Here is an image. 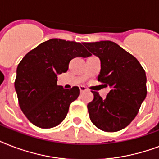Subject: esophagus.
<instances>
[{
    "label": "esophagus",
    "mask_w": 159,
    "mask_h": 159,
    "mask_svg": "<svg viewBox=\"0 0 159 159\" xmlns=\"http://www.w3.org/2000/svg\"><path fill=\"white\" fill-rule=\"evenodd\" d=\"M79 88H80V92H82V93H83V92H87V88H86V87H83V86H82V87H80Z\"/></svg>",
    "instance_id": "1"
}]
</instances>
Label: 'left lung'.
I'll return each instance as SVG.
<instances>
[{"label": "left lung", "instance_id": "left-lung-1", "mask_svg": "<svg viewBox=\"0 0 159 159\" xmlns=\"http://www.w3.org/2000/svg\"><path fill=\"white\" fill-rule=\"evenodd\" d=\"M90 54L101 60L98 81L111 87L106 99L92 92L87 104L90 119L106 132L121 130L135 118L147 95L145 71L133 55L111 41L84 43Z\"/></svg>", "mask_w": 159, "mask_h": 159}]
</instances>
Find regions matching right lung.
Segmentation results:
<instances>
[{
	"instance_id": "add662e5",
	"label": "right lung",
	"mask_w": 159,
	"mask_h": 159,
	"mask_svg": "<svg viewBox=\"0 0 159 159\" xmlns=\"http://www.w3.org/2000/svg\"><path fill=\"white\" fill-rule=\"evenodd\" d=\"M90 55L82 43L52 39L23 57L16 70L15 88L21 111L31 123L50 129L64 120L80 90L57 86V75L67 72L72 58Z\"/></svg>"
}]
</instances>
